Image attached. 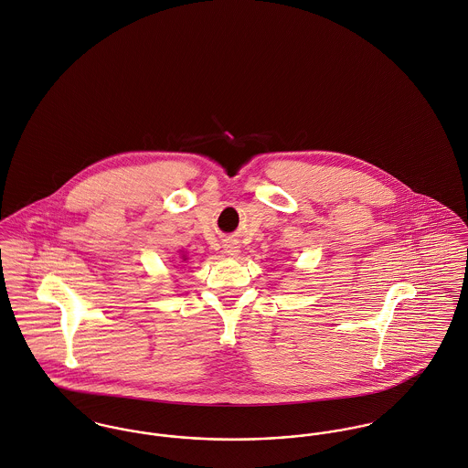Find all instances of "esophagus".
<instances>
[{"instance_id":"34e87169","label":"esophagus","mask_w":468,"mask_h":468,"mask_svg":"<svg viewBox=\"0 0 468 468\" xmlns=\"http://www.w3.org/2000/svg\"><path fill=\"white\" fill-rule=\"evenodd\" d=\"M223 249H225V254L230 255V257H238V255L241 254V247H239V243L236 239H227Z\"/></svg>"}]
</instances>
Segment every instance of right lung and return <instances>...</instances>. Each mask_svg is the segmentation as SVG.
<instances>
[{"label":"right lung","mask_w":468,"mask_h":468,"mask_svg":"<svg viewBox=\"0 0 468 468\" xmlns=\"http://www.w3.org/2000/svg\"><path fill=\"white\" fill-rule=\"evenodd\" d=\"M182 257H184V261H186V255H182Z\"/></svg>","instance_id":"obj_1"}]
</instances>
